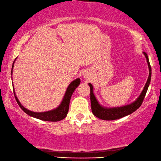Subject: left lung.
I'll list each match as a JSON object with an SVG mask.
<instances>
[{
    "mask_svg": "<svg viewBox=\"0 0 161 161\" xmlns=\"http://www.w3.org/2000/svg\"><path fill=\"white\" fill-rule=\"evenodd\" d=\"M144 55L145 58L147 59V65L149 68V77L147 78V83L145 84L144 89H143L142 93L138 97L137 99L133 103L130 104L122 105L119 107H105L103 106L99 103L97 99L96 98L95 95L94 94V89L92 83H89V86L90 87V100H91V105H92V113L96 117H97L100 119L103 120H115L119 119L124 117L127 115H130L134 111H136L138 108H139L142 104L143 100L145 97L146 93L148 89V87L150 83L151 80V75H152V69L150 64H149L148 56L146 53H143Z\"/></svg>",
    "mask_w": 161,
    "mask_h": 161,
    "instance_id": "8db88e82",
    "label": "left lung"
}]
</instances>
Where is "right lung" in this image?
<instances>
[{
	"mask_svg": "<svg viewBox=\"0 0 161 161\" xmlns=\"http://www.w3.org/2000/svg\"><path fill=\"white\" fill-rule=\"evenodd\" d=\"M16 59L17 58H15L14 62H13L12 67V75L13 72L12 70H13V68H14V64L15 63V61H16ZM80 78H78L75 79L74 80H72V82L69 83V86H67V90H66L64 93V95L63 97L62 100H61V102L60 104H59L58 106L56 107V108L54 109L50 110V111H44V112H34L25 108L21 104L20 102H19L18 98L17 97L13 82H12V86H13V91H14V94L15 99H16L17 100V104L19 105V106L21 108V109L23 110L25 114H27L28 115H29L30 116H32V117L38 119H40V120L48 121V122H58V121H61L64 119L67 116L68 114V111H69L70 99H71V97L72 95V94H73L74 91L75 90L76 88L78 86L79 84H80Z\"/></svg>",
	"mask_w": 161,
	"mask_h": 161,
	"instance_id": "obj_1",
	"label": "right lung"
}]
</instances>
